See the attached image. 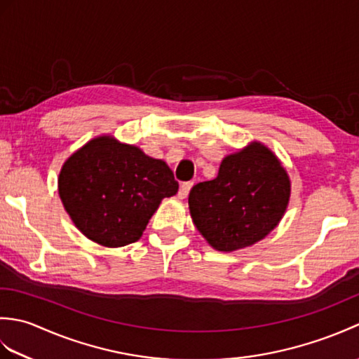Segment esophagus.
Returning <instances> with one entry per match:
<instances>
[{
    "instance_id": "1",
    "label": "esophagus",
    "mask_w": 359,
    "mask_h": 359,
    "mask_svg": "<svg viewBox=\"0 0 359 359\" xmlns=\"http://www.w3.org/2000/svg\"><path fill=\"white\" fill-rule=\"evenodd\" d=\"M191 187H193L191 182H187V184L182 185L180 189H179V199H187L188 194H189V189H191Z\"/></svg>"
}]
</instances>
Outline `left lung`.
Listing matches in <instances>:
<instances>
[{"mask_svg": "<svg viewBox=\"0 0 359 359\" xmlns=\"http://www.w3.org/2000/svg\"><path fill=\"white\" fill-rule=\"evenodd\" d=\"M292 184L276 154L261 142L224 157L217 177L193 187L189 212L197 230L217 251L262 241L280 222Z\"/></svg>", "mask_w": 359, "mask_h": 359, "instance_id": "left-lung-1", "label": "left lung"}]
</instances>
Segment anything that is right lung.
I'll return each mask as SVG.
<instances>
[{
    "label": "right lung",
    "mask_w": 359,
    "mask_h": 359,
    "mask_svg": "<svg viewBox=\"0 0 359 359\" xmlns=\"http://www.w3.org/2000/svg\"><path fill=\"white\" fill-rule=\"evenodd\" d=\"M177 189L166 162L112 135L83 144L58 175L60 199L74 225L108 248L139 241L160 202Z\"/></svg>",
    "instance_id": "1"
}]
</instances>
